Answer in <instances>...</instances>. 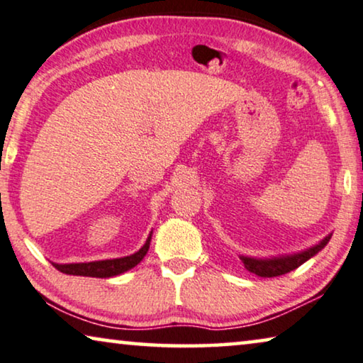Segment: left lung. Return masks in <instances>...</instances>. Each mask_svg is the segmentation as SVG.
<instances>
[{
  "instance_id": "1",
  "label": "left lung",
  "mask_w": 363,
  "mask_h": 363,
  "mask_svg": "<svg viewBox=\"0 0 363 363\" xmlns=\"http://www.w3.org/2000/svg\"><path fill=\"white\" fill-rule=\"evenodd\" d=\"M329 240H331V235H328L321 242H318V245L310 247V250L296 252V254H290V256L270 257V259L240 256V259L250 272L259 275V277H279V275H284L286 272H290V270H295L296 267H300L303 262H306L308 259H311L315 254L320 252L323 247L328 245Z\"/></svg>"
}]
</instances>
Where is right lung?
I'll return each mask as SVG.
<instances>
[{"label": "right lung", "instance_id": "right-lung-1", "mask_svg": "<svg viewBox=\"0 0 363 363\" xmlns=\"http://www.w3.org/2000/svg\"><path fill=\"white\" fill-rule=\"evenodd\" d=\"M150 241H151V233L148 240L142 246V250H138L132 256L118 257V259H106V261H94V262H78V264H53V267L60 270L63 274L68 275H83V277H113V275L123 274L130 270L132 267L140 264V261L147 256L150 250Z\"/></svg>", "mask_w": 363, "mask_h": 363}]
</instances>
